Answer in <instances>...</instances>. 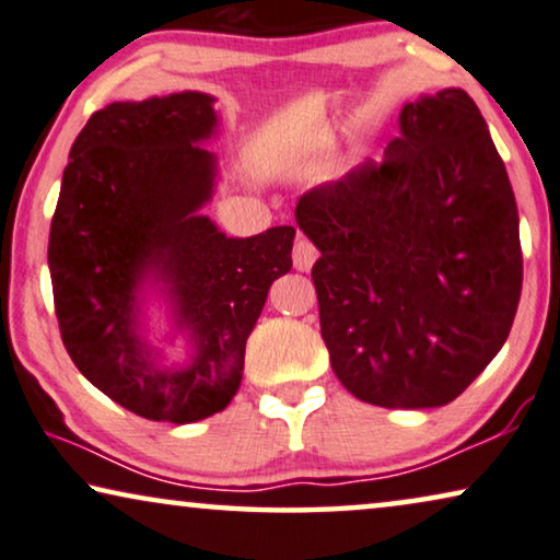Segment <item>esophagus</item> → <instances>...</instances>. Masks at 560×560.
Instances as JSON below:
<instances>
[{
	"mask_svg": "<svg viewBox=\"0 0 560 560\" xmlns=\"http://www.w3.org/2000/svg\"><path fill=\"white\" fill-rule=\"evenodd\" d=\"M291 258H294V269L296 271H310L314 261H317V248H314L306 238H296L294 254H291Z\"/></svg>",
	"mask_w": 560,
	"mask_h": 560,
	"instance_id": "obj_1",
	"label": "esophagus"
}]
</instances>
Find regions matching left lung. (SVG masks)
<instances>
[{
  "label": "left lung",
  "instance_id": "obj_1",
  "mask_svg": "<svg viewBox=\"0 0 560 560\" xmlns=\"http://www.w3.org/2000/svg\"><path fill=\"white\" fill-rule=\"evenodd\" d=\"M381 164L296 202L319 248L322 340L352 396L383 408L446 406L513 327L523 254L513 187L462 89L406 104Z\"/></svg>",
  "mask_w": 560,
  "mask_h": 560
}]
</instances>
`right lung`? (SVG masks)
<instances>
[{
	"label": "right lung",
	"mask_w": 560,
	"mask_h": 560,
	"mask_svg": "<svg viewBox=\"0 0 560 560\" xmlns=\"http://www.w3.org/2000/svg\"><path fill=\"white\" fill-rule=\"evenodd\" d=\"M215 98L200 91L101 108L62 172L47 266L70 360L101 393L149 421L223 411L271 283L291 269L294 228L228 238L202 208L218 183ZM168 304L188 358L164 366L143 306Z\"/></svg>",
	"instance_id": "right-lung-1"
}]
</instances>
